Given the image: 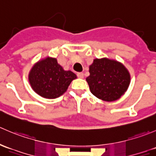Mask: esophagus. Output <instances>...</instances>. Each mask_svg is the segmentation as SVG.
Instances as JSON below:
<instances>
[{"mask_svg": "<svg viewBox=\"0 0 156 156\" xmlns=\"http://www.w3.org/2000/svg\"><path fill=\"white\" fill-rule=\"evenodd\" d=\"M77 75H78V77L79 78H84V74H83L82 72H79V73L77 74Z\"/></svg>", "mask_w": 156, "mask_h": 156, "instance_id": "34e87169", "label": "esophagus"}]
</instances>
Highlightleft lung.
<instances>
[{
  "label": "left lung",
  "instance_id": "1",
  "mask_svg": "<svg viewBox=\"0 0 156 156\" xmlns=\"http://www.w3.org/2000/svg\"><path fill=\"white\" fill-rule=\"evenodd\" d=\"M86 78L90 92L97 98L107 102L115 101L127 90L130 75L126 67L115 59H94L89 66Z\"/></svg>",
  "mask_w": 156,
  "mask_h": 156
}]
</instances>
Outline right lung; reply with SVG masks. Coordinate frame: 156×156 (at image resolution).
Listing matches in <instances>:
<instances>
[{"label":"right lung","instance_id":"right-lung-1","mask_svg":"<svg viewBox=\"0 0 156 156\" xmlns=\"http://www.w3.org/2000/svg\"><path fill=\"white\" fill-rule=\"evenodd\" d=\"M72 71L64 70L56 58L48 57L34 64L29 73V81L33 90L46 99H55L62 96L69 84L76 79Z\"/></svg>","mask_w":156,"mask_h":156}]
</instances>
